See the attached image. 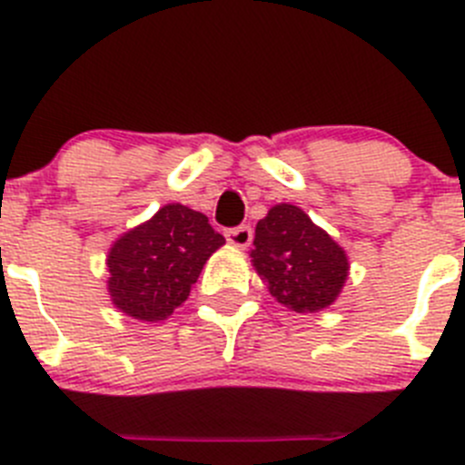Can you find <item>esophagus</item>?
Returning <instances> with one entry per match:
<instances>
[{
	"label": "esophagus",
	"mask_w": 465,
	"mask_h": 465,
	"mask_svg": "<svg viewBox=\"0 0 465 465\" xmlns=\"http://www.w3.org/2000/svg\"><path fill=\"white\" fill-rule=\"evenodd\" d=\"M225 240H228V244L237 246V249H246L251 244V240H253V230H251V225L228 228L225 230Z\"/></svg>",
	"instance_id": "1"
}]
</instances>
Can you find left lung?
Here are the masks:
<instances>
[{"label": "left lung", "instance_id": "1", "mask_svg": "<svg viewBox=\"0 0 465 465\" xmlns=\"http://www.w3.org/2000/svg\"><path fill=\"white\" fill-rule=\"evenodd\" d=\"M251 258L273 299L294 312L331 306L349 273L342 246L306 212L287 203L258 221Z\"/></svg>", "mask_w": 465, "mask_h": 465}]
</instances>
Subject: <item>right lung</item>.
Wrapping results in <instances>:
<instances>
[{
    "label": "right lung",
    "instance_id": "1",
    "mask_svg": "<svg viewBox=\"0 0 465 465\" xmlns=\"http://www.w3.org/2000/svg\"><path fill=\"white\" fill-rule=\"evenodd\" d=\"M207 216L171 203L145 223L127 230L107 255L114 306L143 322L173 315L187 302L203 264L223 246Z\"/></svg>",
    "mask_w": 465,
    "mask_h": 465
}]
</instances>
